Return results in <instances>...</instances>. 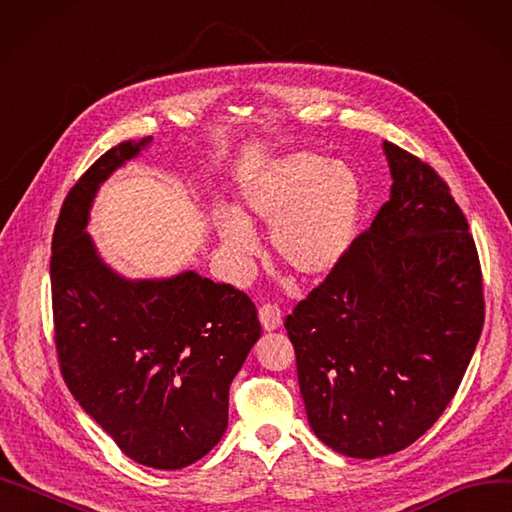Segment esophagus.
<instances>
[{"mask_svg":"<svg viewBox=\"0 0 512 512\" xmlns=\"http://www.w3.org/2000/svg\"><path fill=\"white\" fill-rule=\"evenodd\" d=\"M258 319L267 331L278 329L282 325V310L278 303H262V306L258 308Z\"/></svg>","mask_w":512,"mask_h":512,"instance_id":"34e87169","label":"esophagus"}]
</instances>
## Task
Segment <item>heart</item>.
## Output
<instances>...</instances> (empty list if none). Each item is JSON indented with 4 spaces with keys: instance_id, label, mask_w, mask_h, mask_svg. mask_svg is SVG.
<instances>
[{
    "instance_id": "obj_1",
    "label": "heart",
    "mask_w": 512,
    "mask_h": 512,
    "mask_svg": "<svg viewBox=\"0 0 512 512\" xmlns=\"http://www.w3.org/2000/svg\"><path fill=\"white\" fill-rule=\"evenodd\" d=\"M359 187L349 168L314 153L269 165L243 189V217L217 211V230L239 265L256 252L252 222L271 226V247L284 267L306 278L336 269L355 237Z\"/></svg>"
}]
</instances>
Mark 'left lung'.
I'll return each instance as SVG.
<instances>
[{"label":"left lung","instance_id":"1","mask_svg":"<svg viewBox=\"0 0 512 512\" xmlns=\"http://www.w3.org/2000/svg\"><path fill=\"white\" fill-rule=\"evenodd\" d=\"M383 148L390 200L284 321L312 431L353 459L400 452L439 420L485 323L478 250L448 183Z\"/></svg>","mask_w":512,"mask_h":512}]
</instances>
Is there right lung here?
<instances>
[{
  "label": "right lung",
  "instance_id": "1",
  "mask_svg": "<svg viewBox=\"0 0 512 512\" xmlns=\"http://www.w3.org/2000/svg\"><path fill=\"white\" fill-rule=\"evenodd\" d=\"M153 137L120 142L81 174L51 241L53 340L66 388L135 463L181 469L228 426V390L260 338L254 301L185 271L129 282L84 232L96 189Z\"/></svg>",
  "mask_w": 512,
  "mask_h": 512
}]
</instances>
